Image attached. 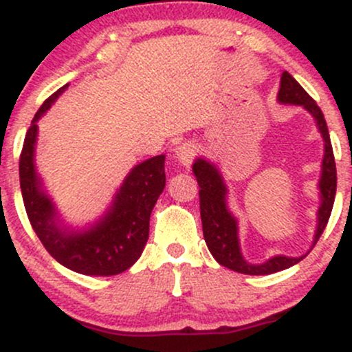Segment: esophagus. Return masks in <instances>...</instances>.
<instances>
[{
	"instance_id": "esophagus-1",
	"label": "esophagus",
	"mask_w": 352,
	"mask_h": 352,
	"mask_svg": "<svg viewBox=\"0 0 352 352\" xmlns=\"http://www.w3.org/2000/svg\"><path fill=\"white\" fill-rule=\"evenodd\" d=\"M193 157H195V145L192 142H182L180 145H177L175 148V159L179 160L180 165H184V167H190L193 162Z\"/></svg>"
}]
</instances>
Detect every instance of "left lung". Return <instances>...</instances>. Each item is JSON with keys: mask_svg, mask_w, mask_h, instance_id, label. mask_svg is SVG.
I'll use <instances>...</instances> for the list:
<instances>
[{"mask_svg": "<svg viewBox=\"0 0 352 352\" xmlns=\"http://www.w3.org/2000/svg\"><path fill=\"white\" fill-rule=\"evenodd\" d=\"M278 102L280 104H293V106H301L309 112L316 120V125L321 132L322 140H324V155H322L321 165V179H319V204L318 208V225L314 232L313 246L316 245L319 236L324 232L328 225L331 210H333L334 195H336V162H334L333 145H331L328 125H326L324 116L321 109L314 102L313 98L300 86L296 79L289 72H283L280 91H278ZM193 175L200 185V215H201V228H204V238L207 243L210 253L220 265L227 266L236 273L243 274H272L281 270L289 268V266L300 263L306 254L301 256H285V254H276L263 263H250L243 258L240 248V238H238V220L236 217L230 212L228 208V188L225 184L223 177L215 164L210 160L199 157L193 162ZM311 246V248H313ZM309 248V250H311Z\"/></svg>", "mask_w": 352, "mask_h": 352, "instance_id": "left-lung-1", "label": "left lung"}]
</instances>
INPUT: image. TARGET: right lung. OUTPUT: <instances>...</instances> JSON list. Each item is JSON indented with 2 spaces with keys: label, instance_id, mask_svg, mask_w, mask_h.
Here are the masks:
<instances>
[{
  "label": "right lung",
  "instance_id": "1",
  "mask_svg": "<svg viewBox=\"0 0 352 352\" xmlns=\"http://www.w3.org/2000/svg\"><path fill=\"white\" fill-rule=\"evenodd\" d=\"M67 86L44 100L24 137L19 157L24 208L36 235L58 263L87 276H112L131 268L144 252L151 213L165 187V155L137 164L127 173L109 208L94 223L82 228L67 225L44 190L34 162L38 120Z\"/></svg>",
  "mask_w": 352,
  "mask_h": 352
}]
</instances>
